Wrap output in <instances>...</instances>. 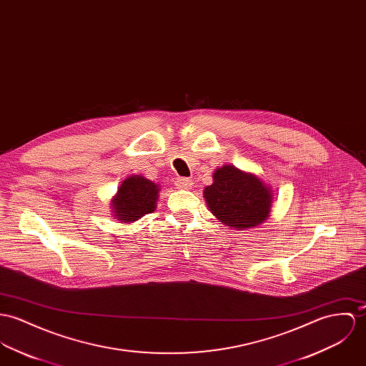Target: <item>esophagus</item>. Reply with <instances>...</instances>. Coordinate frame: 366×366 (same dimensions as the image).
<instances>
[{
	"mask_svg": "<svg viewBox=\"0 0 366 366\" xmlns=\"http://www.w3.org/2000/svg\"><path fill=\"white\" fill-rule=\"evenodd\" d=\"M176 186H177V189L187 190V189H192L193 182H192L190 179H187V177H179V179L176 180Z\"/></svg>",
	"mask_w": 366,
	"mask_h": 366,
	"instance_id": "1",
	"label": "esophagus"
}]
</instances>
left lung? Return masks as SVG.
Segmentation results:
<instances>
[{"mask_svg":"<svg viewBox=\"0 0 366 366\" xmlns=\"http://www.w3.org/2000/svg\"><path fill=\"white\" fill-rule=\"evenodd\" d=\"M212 177L214 183L204 189V199L224 225L246 229L266 221L272 196L263 180L233 165L218 167Z\"/></svg>","mask_w":366,"mask_h":366,"instance_id":"8db88e82","label":"left lung"}]
</instances>
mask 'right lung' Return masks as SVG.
Listing matches in <instances>:
<instances>
[{"label":"right lung","instance_id":"obj_1","mask_svg":"<svg viewBox=\"0 0 366 366\" xmlns=\"http://www.w3.org/2000/svg\"><path fill=\"white\" fill-rule=\"evenodd\" d=\"M158 193L159 186L154 182L139 174L130 176L122 183L117 194L112 199L114 218L120 222H134L145 214L154 212Z\"/></svg>","mask_w":366,"mask_h":366}]
</instances>
